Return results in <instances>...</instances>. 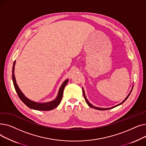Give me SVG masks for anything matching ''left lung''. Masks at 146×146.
<instances>
[{"instance_id": "obj_1", "label": "left lung", "mask_w": 146, "mask_h": 146, "mask_svg": "<svg viewBox=\"0 0 146 146\" xmlns=\"http://www.w3.org/2000/svg\"><path fill=\"white\" fill-rule=\"evenodd\" d=\"M82 90H83V94L84 98H85V101H86V103L88 104V105L90 107V108H94V109H96V110H110V109H112V108H114V107H115V106H118V105H119L122 104V103H124V102L127 100V99L128 98L129 95H130V93H129V94H128V95L127 96V98L125 99V100H124L123 102H122L121 104H118V105H116V106H113V107H112V108H98V107L94 106H93V105H92V104H90L89 103V102L87 100V98H86V95H85V92H84V90H83V88H82Z\"/></svg>"}]
</instances>
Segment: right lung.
I'll use <instances>...</instances> for the list:
<instances>
[{"label": "right lung", "instance_id": "right-lung-1", "mask_svg": "<svg viewBox=\"0 0 146 146\" xmlns=\"http://www.w3.org/2000/svg\"><path fill=\"white\" fill-rule=\"evenodd\" d=\"M15 61L13 63V67H12V80H13V85L15 89V90H16L17 93L20 98L21 100L24 102L28 107L29 108L35 110H38V111H50L53 109L56 108V107L60 104L61 99H62L63 97V90L64 89L67 85V83H68V80H66V81L64 82V83L62 84V85L61 86L59 91H58V95L56 98V99L54 100L47 102V103H36L35 102H33L32 101L29 100V99H28L27 97L25 96V95L22 94L21 90L19 89L18 85L16 83V80H15V74H14V69H15Z\"/></svg>", "mask_w": 146, "mask_h": 146}]
</instances>
